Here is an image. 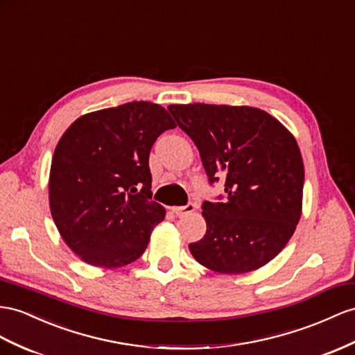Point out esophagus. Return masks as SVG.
Listing matches in <instances>:
<instances>
[{
  "label": "esophagus",
  "mask_w": 355,
  "mask_h": 355,
  "mask_svg": "<svg viewBox=\"0 0 355 355\" xmlns=\"http://www.w3.org/2000/svg\"><path fill=\"white\" fill-rule=\"evenodd\" d=\"M172 211H174L178 217H183L186 214L193 213L195 211V205L193 204H187L184 207H174V208H172Z\"/></svg>",
  "instance_id": "34e87169"
}]
</instances>
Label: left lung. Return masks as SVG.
<instances>
[{
    "instance_id": "1",
    "label": "left lung",
    "mask_w": 355,
    "mask_h": 355,
    "mask_svg": "<svg viewBox=\"0 0 355 355\" xmlns=\"http://www.w3.org/2000/svg\"><path fill=\"white\" fill-rule=\"evenodd\" d=\"M201 156L208 180L225 178L223 202L202 205L204 237L192 257L220 275L264 267L293 237L302 217L304 165L277 118L253 106L169 105Z\"/></svg>"
}]
</instances>
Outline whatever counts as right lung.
Wrapping results in <instances>:
<instances>
[{"label": "right lung", "mask_w": 355, "mask_h": 355, "mask_svg": "<svg viewBox=\"0 0 355 355\" xmlns=\"http://www.w3.org/2000/svg\"><path fill=\"white\" fill-rule=\"evenodd\" d=\"M174 127L163 106L130 102L80 115L62 133L49 208L61 239L87 264L120 268L147 249L166 214L151 201L150 150Z\"/></svg>", "instance_id": "obj_1"}]
</instances>
